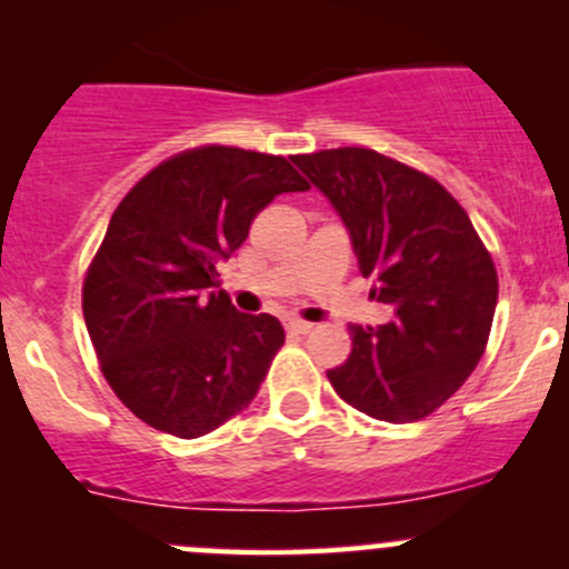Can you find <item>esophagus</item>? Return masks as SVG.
<instances>
[{
  "mask_svg": "<svg viewBox=\"0 0 569 569\" xmlns=\"http://www.w3.org/2000/svg\"><path fill=\"white\" fill-rule=\"evenodd\" d=\"M286 330L297 332V336H308L313 330V325L306 319H286Z\"/></svg>",
  "mask_w": 569,
  "mask_h": 569,
  "instance_id": "esophagus-1",
  "label": "esophagus"
}]
</instances>
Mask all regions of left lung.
I'll return each mask as SVG.
<instances>
[{
  "label": "left lung",
  "mask_w": 569,
  "mask_h": 569,
  "mask_svg": "<svg viewBox=\"0 0 569 569\" xmlns=\"http://www.w3.org/2000/svg\"><path fill=\"white\" fill-rule=\"evenodd\" d=\"M295 164L349 228L371 300L396 311L388 325H349L352 352L327 380L366 416L421 421L485 355L498 302L490 250L443 183L386 153L347 146Z\"/></svg>",
  "instance_id": "1"
}]
</instances>
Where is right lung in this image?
Segmentation results:
<instances>
[{"instance_id": "right-lung-1", "label": "right lung", "mask_w": 569, "mask_h": 569, "mask_svg": "<svg viewBox=\"0 0 569 569\" xmlns=\"http://www.w3.org/2000/svg\"><path fill=\"white\" fill-rule=\"evenodd\" d=\"M289 159L200 146L164 159L114 209L82 283L101 375L140 421L192 440L256 399L286 332L239 313L217 263L280 192H306Z\"/></svg>"}]
</instances>
